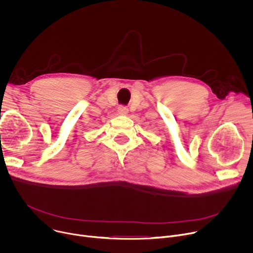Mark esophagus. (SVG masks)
<instances>
[{
  "instance_id": "34e87169",
  "label": "esophagus",
  "mask_w": 253,
  "mask_h": 253,
  "mask_svg": "<svg viewBox=\"0 0 253 253\" xmlns=\"http://www.w3.org/2000/svg\"><path fill=\"white\" fill-rule=\"evenodd\" d=\"M118 112H119V114L125 115L128 113V108L125 106H120V107H118Z\"/></svg>"
}]
</instances>
